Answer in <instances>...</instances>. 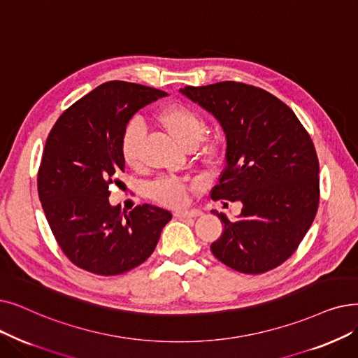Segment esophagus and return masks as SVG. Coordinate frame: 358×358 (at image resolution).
<instances>
[{
	"mask_svg": "<svg viewBox=\"0 0 358 358\" xmlns=\"http://www.w3.org/2000/svg\"><path fill=\"white\" fill-rule=\"evenodd\" d=\"M174 215L178 216V217H196V216H200L201 212L197 210V209H193V210H176Z\"/></svg>",
	"mask_w": 358,
	"mask_h": 358,
	"instance_id": "1",
	"label": "esophagus"
}]
</instances>
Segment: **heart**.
Listing matches in <instances>:
<instances>
[{
  "label": "heart",
  "instance_id": "1",
  "mask_svg": "<svg viewBox=\"0 0 358 358\" xmlns=\"http://www.w3.org/2000/svg\"><path fill=\"white\" fill-rule=\"evenodd\" d=\"M157 121L169 133L174 141L185 150H193L206 133V122L196 110L181 103L168 105L157 114ZM145 142V127L141 121H130L121 137V153L127 165L137 168L142 162V149ZM221 152V141L213 138L201 145V155L213 159ZM150 196L168 206H181L185 203L187 185L182 181L166 178L159 180L150 187Z\"/></svg>",
  "mask_w": 358,
  "mask_h": 358
}]
</instances>
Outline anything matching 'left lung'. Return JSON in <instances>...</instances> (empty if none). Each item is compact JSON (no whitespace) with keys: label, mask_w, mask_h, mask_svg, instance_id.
<instances>
[{"label":"left lung","mask_w":358,"mask_h":358,"mask_svg":"<svg viewBox=\"0 0 358 358\" xmlns=\"http://www.w3.org/2000/svg\"><path fill=\"white\" fill-rule=\"evenodd\" d=\"M220 122L225 168L213 200L241 201L237 221L224 224L213 256L243 273H263L285 262L312 225L319 206L315 145L289 106L272 93L238 82L180 89Z\"/></svg>","instance_id":"8db88e82"}]
</instances>
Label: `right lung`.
<instances>
[{"mask_svg": "<svg viewBox=\"0 0 358 358\" xmlns=\"http://www.w3.org/2000/svg\"><path fill=\"white\" fill-rule=\"evenodd\" d=\"M166 96L158 89L108 82L74 102L46 138L38 193L61 250L87 272H127L153 253L171 212L110 203V185L124 173L121 137L141 108Z\"/></svg>", "mask_w": 358, "mask_h": 358, "instance_id": "right-lung-1", "label": "right lung"}]
</instances>
